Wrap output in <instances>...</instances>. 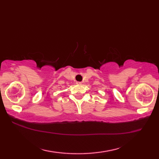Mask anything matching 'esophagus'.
Instances as JSON below:
<instances>
[{
    "label": "esophagus",
    "instance_id": "1",
    "mask_svg": "<svg viewBox=\"0 0 159 159\" xmlns=\"http://www.w3.org/2000/svg\"><path fill=\"white\" fill-rule=\"evenodd\" d=\"M76 84L77 85H81L82 83L81 82H76Z\"/></svg>",
    "mask_w": 159,
    "mask_h": 159
}]
</instances>
